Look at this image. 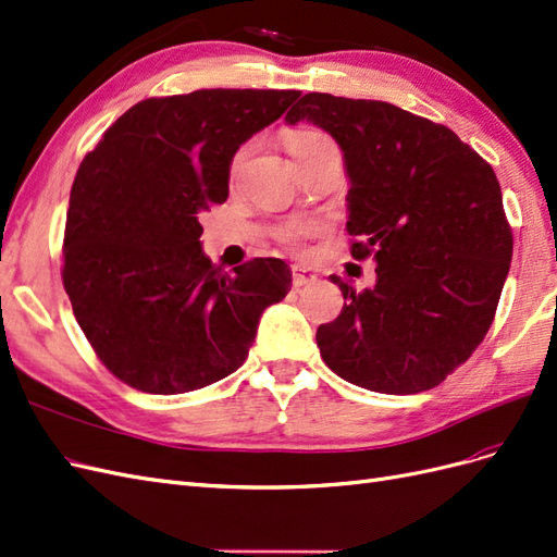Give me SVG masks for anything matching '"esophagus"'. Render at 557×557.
Returning <instances> with one entry per match:
<instances>
[{
  "mask_svg": "<svg viewBox=\"0 0 557 557\" xmlns=\"http://www.w3.org/2000/svg\"><path fill=\"white\" fill-rule=\"evenodd\" d=\"M315 281V274H311L305 267H293V288H305Z\"/></svg>",
  "mask_w": 557,
  "mask_h": 557,
  "instance_id": "34e87169",
  "label": "esophagus"
}]
</instances>
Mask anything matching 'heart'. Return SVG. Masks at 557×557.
Here are the masks:
<instances>
[{"mask_svg":"<svg viewBox=\"0 0 557 557\" xmlns=\"http://www.w3.org/2000/svg\"><path fill=\"white\" fill-rule=\"evenodd\" d=\"M325 139V134H320V132H315V129H290L288 134H285V150H288V153L295 158V162L301 158V156H307L309 150L318 144V141H323ZM250 144H246V146H242L237 153H234V158H232V164H230V174H232V178L237 176L239 172H242V166H244V162L248 160V156H250ZM297 234H299V230H293V232H288V239L290 242H295L297 239Z\"/></svg>","mask_w":557,"mask_h":557,"instance_id":"1","label":"heart"}]
</instances>
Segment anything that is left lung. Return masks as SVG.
Masks as SVG:
<instances>
[{
  "mask_svg": "<svg viewBox=\"0 0 557 557\" xmlns=\"http://www.w3.org/2000/svg\"><path fill=\"white\" fill-rule=\"evenodd\" d=\"M313 123L344 150L350 256L376 264V285L344 293L320 325L325 364L385 395L440 385L479 348L509 274L513 234L499 181L446 125L376 99L309 92L285 123Z\"/></svg>",
  "mask_w": 557,
  "mask_h": 557,
  "instance_id": "1",
  "label": "left lung"
}]
</instances>
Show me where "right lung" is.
I'll list each match as a JSON object with an SVG mask.
<instances>
[{
	"label": "right lung",
	"mask_w": 557,
	"mask_h": 557,
	"mask_svg": "<svg viewBox=\"0 0 557 557\" xmlns=\"http://www.w3.org/2000/svg\"><path fill=\"white\" fill-rule=\"evenodd\" d=\"M299 90H195L127 109L83 158L70 195L62 283L97 358L150 395L237 372L260 315L288 295L290 267L252 258L223 274L199 213L223 205L239 146Z\"/></svg>",
	"instance_id": "right-lung-1"
}]
</instances>
